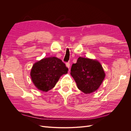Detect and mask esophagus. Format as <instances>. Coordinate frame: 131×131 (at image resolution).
<instances>
[{"label": "esophagus", "mask_w": 131, "mask_h": 131, "mask_svg": "<svg viewBox=\"0 0 131 131\" xmlns=\"http://www.w3.org/2000/svg\"><path fill=\"white\" fill-rule=\"evenodd\" d=\"M66 66L67 67V68H68L69 69V68H70V63H66Z\"/></svg>", "instance_id": "esophagus-1"}]
</instances>
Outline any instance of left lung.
<instances>
[{"instance_id": "8db88e82", "label": "left lung", "mask_w": 131, "mask_h": 131, "mask_svg": "<svg viewBox=\"0 0 131 131\" xmlns=\"http://www.w3.org/2000/svg\"><path fill=\"white\" fill-rule=\"evenodd\" d=\"M70 71L78 88L86 94L98 90L105 77L101 63L88 58H78L77 63L72 64Z\"/></svg>"}]
</instances>
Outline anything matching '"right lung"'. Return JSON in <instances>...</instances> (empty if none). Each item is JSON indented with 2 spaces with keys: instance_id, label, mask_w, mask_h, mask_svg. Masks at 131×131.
<instances>
[{
  "instance_id": "obj_1",
  "label": "right lung",
  "mask_w": 131,
  "mask_h": 131,
  "mask_svg": "<svg viewBox=\"0 0 131 131\" xmlns=\"http://www.w3.org/2000/svg\"><path fill=\"white\" fill-rule=\"evenodd\" d=\"M68 69L61 59L56 57L45 58L35 63L30 72V77L35 86L47 92L53 88L63 74Z\"/></svg>"
}]
</instances>
